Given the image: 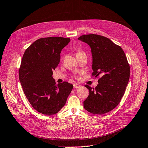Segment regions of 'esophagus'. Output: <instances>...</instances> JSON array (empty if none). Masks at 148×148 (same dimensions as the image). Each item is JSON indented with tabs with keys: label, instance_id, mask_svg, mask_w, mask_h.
Listing matches in <instances>:
<instances>
[{
	"label": "esophagus",
	"instance_id": "34e87169",
	"mask_svg": "<svg viewBox=\"0 0 148 148\" xmlns=\"http://www.w3.org/2000/svg\"><path fill=\"white\" fill-rule=\"evenodd\" d=\"M80 86H81V85H79V84H74L73 85V87H74V88H79Z\"/></svg>",
	"mask_w": 148,
	"mask_h": 148
}]
</instances>
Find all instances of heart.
<instances>
[{
  "mask_svg": "<svg viewBox=\"0 0 148 148\" xmlns=\"http://www.w3.org/2000/svg\"><path fill=\"white\" fill-rule=\"evenodd\" d=\"M81 53H84L82 51H77V54H81Z\"/></svg>",
  "mask_w": 148,
  "mask_h": 148,
  "instance_id": "obj_1",
  "label": "heart"
}]
</instances>
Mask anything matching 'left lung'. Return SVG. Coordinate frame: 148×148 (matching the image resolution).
<instances>
[{
  "instance_id": "obj_1",
  "label": "left lung",
  "mask_w": 148,
  "mask_h": 148,
  "mask_svg": "<svg viewBox=\"0 0 148 148\" xmlns=\"http://www.w3.org/2000/svg\"><path fill=\"white\" fill-rule=\"evenodd\" d=\"M78 39L91 48L92 75L98 78L95 88L85 85L89 95L84 101V107L94 114L107 113L118 105L125 93L130 78V65L121 47L106 37L85 34Z\"/></svg>"
}]
</instances>
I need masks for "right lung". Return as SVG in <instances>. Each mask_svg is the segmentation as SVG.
Segmentation results:
<instances>
[{"instance_id": "1", "label": "right lung", "mask_w": 148, "mask_h": 148, "mask_svg": "<svg viewBox=\"0 0 148 148\" xmlns=\"http://www.w3.org/2000/svg\"><path fill=\"white\" fill-rule=\"evenodd\" d=\"M69 38L49 37L37 39L23 55L19 78L28 101L34 109L45 115L58 112L66 104L73 85L56 84L53 71L60 61V53Z\"/></svg>"}]
</instances>
